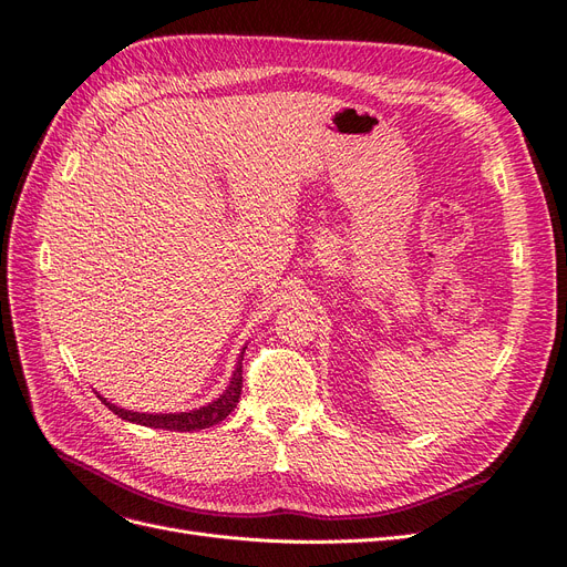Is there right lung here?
Listing matches in <instances>:
<instances>
[{"label": "right lung", "instance_id": "right-lung-1", "mask_svg": "<svg viewBox=\"0 0 567 567\" xmlns=\"http://www.w3.org/2000/svg\"><path fill=\"white\" fill-rule=\"evenodd\" d=\"M245 349H247V346H243L240 355H237L235 370L230 374V381H228L226 391L218 395L216 400H212V403L203 405V408H195V410H188V412H167V414L153 412L151 414V412H134V410L117 408L115 403H111V400L103 398L99 391H96V395H99V400L107 410L115 412L117 416H122L124 422L151 426V429H164V431H199V429H209V426H214L218 422H224V419L235 410L237 400H240Z\"/></svg>", "mask_w": 567, "mask_h": 567}]
</instances>
